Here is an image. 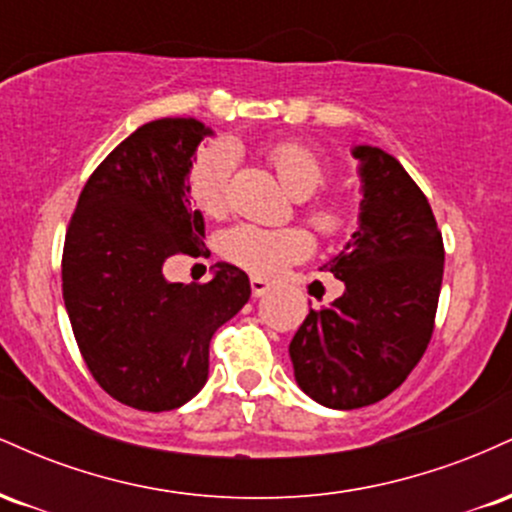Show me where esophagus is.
I'll list each match as a JSON object with an SVG mask.
<instances>
[{
  "label": "esophagus",
  "instance_id": "obj_1",
  "mask_svg": "<svg viewBox=\"0 0 512 512\" xmlns=\"http://www.w3.org/2000/svg\"><path fill=\"white\" fill-rule=\"evenodd\" d=\"M250 289H252V296L260 298L269 289H272V284H269L267 279H262V276H250Z\"/></svg>",
  "mask_w": 512,
  "mask_h": 512
}]
</instances>
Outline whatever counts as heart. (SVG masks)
I'll use <instances>...</instances> for the list:
<instances>
[{
	"mask_svg": "<svg viewBox=\"0 0 512 512\" xmlns=\"http://www.w3.org/2000/svg\"><path fill=\"white\" fill-rule=\"evenodd\" d=\"M267 158L293 197H310L325 182V158L313 146L279 142L269 149ZM231 161V149L214 144L192 163L187 195L192 207L207 219H221L226 214ZM308 219L322 233H337L346 226V207L339 199H320L310 204ZM310 250H313V238L301 226L264 228L255 223H236L219 236V252L228 262L260 276L281 272L286 264L308 257Z\"/></svg>",
	"mask_w": 512,
	"mask_h": 512,
	"instance_id": "b5f03b06",
	"label": "heart"
}]
</instances>
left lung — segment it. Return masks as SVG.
Wrapping results in <instances>:
<instances>
[{
    "label": "left lung",
    "instance_id": "obj_1",
    "mask_svg": "<svg viewBox=\"0 0 512 512\" xmlns=\"http://www.w3.org/2000/svg\"><path fill=\"white\" fill-rule=\"evenodd\" d=\"M351 154L358 228L322 264L344 293L310 310L289 346L298 387L330 409L368 407L407 380L431 342L445 262L431 204L402 163L378 146Z\"/></svg>",
    "mask_w": 512,
    "mask_h": 512
}]
</instances>
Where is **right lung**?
I'll list each match as a JSON object with an SVG mask.
<instances>
[{
    "mask_svg": "<svg viewBox=\"0 0 512 512\" xmlns=\"http://www.w3.org/2000/svg\"><path fill=\"white\" fill-rule=\"evenodd\" d=\"M209 134L195 117L146 122L93 170L69 221L64 308L96 383L127 407L190 402L207 383L211 337L250 298L248 274L226 262L207 284L163 274L168 257L204 252L187 178Z\"/></svg>",
    "mask_w": 512,
    "mask_h": 512,
    "instance_id": "add662e5",
    "label": "right lung"
}]
</instances>
